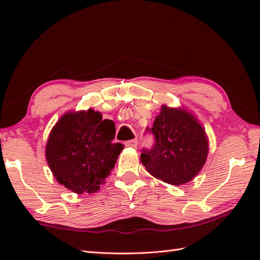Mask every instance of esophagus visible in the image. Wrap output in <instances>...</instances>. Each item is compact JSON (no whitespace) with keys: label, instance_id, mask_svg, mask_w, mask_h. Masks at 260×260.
I'll return each instance as SVG.
<instances>
[{"label":"esophagus","instance_id":"1","mask_svg":"<svg viewBox=\"0 0 260 260\" xmlns=\"http://www.w3.org/2000/svg\"><path fill=\"white\" fill-rule=\"evenodd\" d=\"M137 144H139V142H137V140H136V139L125 142V145H126L127 147H133V148H136V147H137Z\"/></svg>","mask_w":260,"mask_h":260}]
</instances>
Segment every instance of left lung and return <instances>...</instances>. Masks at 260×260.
Masks as SVG:
<instances>
[{"label": "left lung", "mask_w": 260, "mask_h": 260, "mask_svg": "<svg viewBox=\"0 0 260 260\" xmlns=\"http://www.w3.org/2000/svg\"><path fill=\"white\" fill-rule=\"evenodd\" d=\"M150 131L155 136V144L141 154L147 172L172 185L194 179L209 152L206 129L196 116L184 107L162 105Z\"/></svg>", "instance_id": "8db88e82"}]
</instances>
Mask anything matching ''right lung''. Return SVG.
Segmentation results:
<instances>
[{
    "instance_id": "add662e5",
    "label": "right lung",
    "mask_w": 260,
    "mask_h": 260,
    "mask_svg": "<svg viewBox=\"0 0 260 260\" xmlns=\"http://www.w3.org/2000/svg\"><path fill=\"white\" fill-rule=\"evenodd\" d=\"M115 123L101 112L70 110L49 134L46 158L58 183L77 194L95 193L112 172L124 145L113 143Z\"/></svg>"
}]
</instances>
